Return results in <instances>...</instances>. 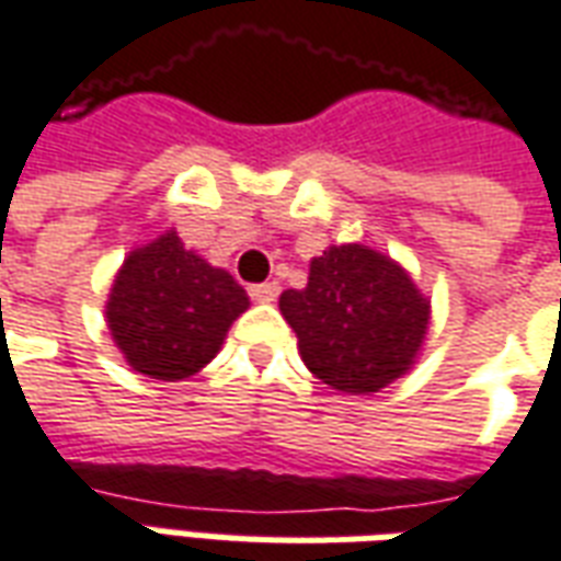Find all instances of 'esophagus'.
Wrapping results in <instances>:
<instances>
[{"mask_svg": "<svg viewBox=\"0 0 561 561\" xmlns=\"http://www.w3.org/2000/svg\"><path fill=\"white\" fill-rule=\"evenodd\" d=\"M249 297L255 304H273L279 297V282H261V285H252L249 288Z\"/></svg>", "mask_w": 561, "mask_h": 561, "instance_id": "obj_1", "label": "esophagus"}]
</instances>
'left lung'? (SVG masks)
<instances>
[{
	"instance_id": "1",
	"label": "left lung",
	"mask_w": 561,
	"mask_h": 561,
	"mask_svg": "<svg viewBox=\"0 0 561 561\" xmlns=\"http://www.w3.org/2000/svg\"><path fill=\"white\" fill-rule=\"evenodd\" d=\"M279 309L309 373L352 397L405 376L430 328V300L412 276L360 243L312 257L306 288L282 294Z\"/></svg>"
}]
</instances>
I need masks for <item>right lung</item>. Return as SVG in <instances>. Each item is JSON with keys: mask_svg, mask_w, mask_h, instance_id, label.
<instances>
[{"mask_svg": "<svg viewBox=\"0 0 561 561\" xmlns=\"http://www.w3.org/2000/svg\"><path fill=\"white\" fill-rule=\"evenodd\" d=\"M249 309L243 285L185 249L176 231L128 252L104 306L126 364L147 378L180 381L219 354L237 318Z\"/></svg>", "mask_w": 561, "mask_h": 561, "instance_id": "right-lung-1", "label": "right lung"}]
</instances>
